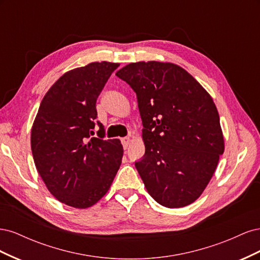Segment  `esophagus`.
Masks as SVG:
<instances>
[{
    "label": "esophagus",
    "mask_w": 260,
    "mask_h": 260,
    "mask_svg": "<svg viewBox=\"0 0 260 260\" xmlns=\"http://www.w3.org/2000/svg\"><path fill=\"white\" fill-rule=\"evenodd\" d=\"M130 142H131V139L128 137L121 139V143L123 145V148H128V146L130 145Z\"/></svg>",
    "instance_id": "obj_1"
}]
</instances>
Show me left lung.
<instances>
[{"instance_id": "8db88e82", "label": "left lung", "mask_w": 260, "mask_h": 260, "mask_svg": "<svg viewBox=\"0 0 260 260\" xmlns=\"http://www.w3.org/2000/svg\"><path fill=\"white\" fill-rule=\"evenodd\" d=\"M116 76L137 93L145 154L136 167L146 191L167 208L190 205L206 188L224 151L214 100L172 62H131Z\"/></svg>"}]
</instances>
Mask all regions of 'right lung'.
<instances>
[{"label": "right lung", "mask_w": 260, "mask_h": 260, "mask_svg": "<svg viewBox=\"0 0 260 260\" xmlns=\"http://www.w3.org/2000/svg\"><path fill=\"white\" fill-rule=\"evenodd\" d=\"M117 62L94 61L65 73L44 95L31 128L39 175L57 201L89 208L107 193L120 167V140L92 138L96 100Z\"/></svg>", "instance_id": "add662e5"}]
</instances>
